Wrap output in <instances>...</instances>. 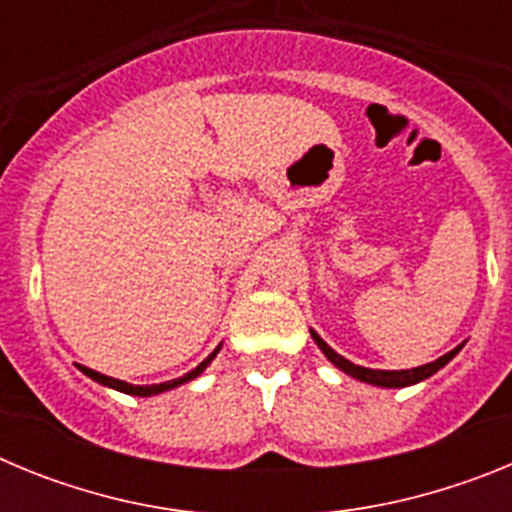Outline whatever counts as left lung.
I'll list each match as a JSON object with an SVG mask.
<instances>
[{
  "mask_svg": "<svg viewBox=\"0 0 512 512\" xmlns=\"http://www.w3.org/2000/svg\"><path fill=\"white\" fill-rule=\"evenodd\" d=\"M310 336H312V341L318 343V348L325 354V359H328L333 366H338L343 374L359 379V382L374 384V387H387V390H400V387H410V384H418V382H423V379L433 377L438 369H443V366L449 364V361L459 354L461 348H464V343H459L456 348H451L449 354H443L441 359L431 361V364L415 366V369H400V372L395 369V372H390V369H366V366H359V364H354V361L343 359V356L338 354V351H333V348H330L328 343H325L323 338H320L312 328H310Z\"/></svg>",
  "mask_w": 512,
  "mask_h": 512,
  "instance_id": "left-lung-1",
  "label": "left lung"
}]
</instances>
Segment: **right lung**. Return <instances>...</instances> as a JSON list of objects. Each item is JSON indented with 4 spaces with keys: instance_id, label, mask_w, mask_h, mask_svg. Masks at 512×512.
<instances>
[{
    "instance_id": "right-lung-1",
    "label": "right lung",
    "mask_w": 512,
    "mask_h": 512,
    "mask_svg": "<svg viewBox=\"0 0 512 512\" xmlns=\"http://www.w3.org/2000/svg\"><path fill=\"white\" fill-rule=\"evenodd\" d=\"M220 346H223V343H220ZM220 346H217L215 351H212V354L207 356L205 361H202V364L194 366L192 372H187V374H184V377H179V379H171V382H161V384H130V382H122V379H115V377H107V374L94 372V369H89V366H81V364H76V366H79V372H84L89 379H94V382L102 384V387H110V390L125 392V395H133V397H153V395L169 392V390H174V387H179V384H187V382H192V379L200 377V374L205 372L207 366L212 364V359H215V356H217Z\"/></svg>"
}]
</instances>
